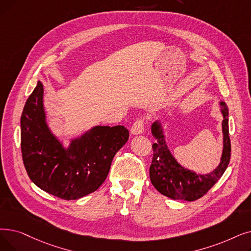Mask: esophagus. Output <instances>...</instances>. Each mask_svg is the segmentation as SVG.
I'll list each match as a JSON object with an SVG mask.
<instances>
[{"instance_id":"1","label":"esophagus","mask_w":251,"mask_h":251,"mask_svg":"<svg viewBox=\"0 0 251 251\" xmlns=\"http://www.w3.org/2000/svg\"><path fill=\"white\" fill-rule=\"evenodd\" d=\"M144 127H145V122L143 119H138L137 121L132 125L131 129H130V132L133 135H138L144 132Z\"/></svg>"}]
</instances>
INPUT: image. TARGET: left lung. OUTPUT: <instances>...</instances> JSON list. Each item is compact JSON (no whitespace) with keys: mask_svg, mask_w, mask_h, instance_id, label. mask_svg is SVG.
<instances>
[{"mask_svg":"<svg viewBox=\"0 0 251 251\" xmlns=\"http://www.w3.org/2000/svg\"><path fill=\"white\" fill-rule=\"evenodd\" d=\"M223 116V152L220 164L206 174L184 168L171 154L165 140L164 130L157 120L151 124V131L157 143L152 145L150 178L156 190L173 200L195 201L208 192L226 171L231 158V141L228 136V108L225 101L219 102Z\"/></svg>","mask_w":251,"mask_h":251,"instance_id":"8db88e82","label":"left lung"}]
</instances>
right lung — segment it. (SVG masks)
Returning a JSON list of instances; mask_svg holds the SVG:
<instances>
[{"label": "right lung", "instance_id": "obj_1", "mask_svg": "<svg viewBox=\"0 0 251 251\" xmlns=\"http://www.w3.org/2000/svg\"><path fill=\"white\" fill-rule=\"evenodd\" d=\"M20 128L28 177L41 190L63 200H77L99 189L116 152L129 138L124 126L96 125L69 138L65 147L48 124L40 81L25 104Z\"/></svg>", "mask_w": 251, "mask_h": 251}]
</instances>
